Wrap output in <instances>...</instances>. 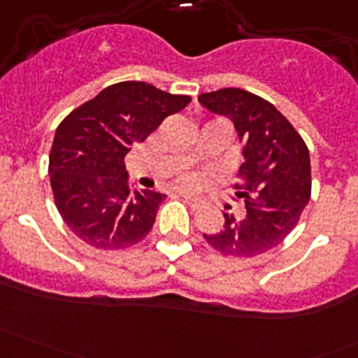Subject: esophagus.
I'll return each mask as SVG.
<instances>
[{
    "instance_id": "1",
    "label": "esophagus",
    "mask_w": 358,
    "mask_h": 358,
    "mask_svg": "<svg viewBox=\"0 0 358 358\" xmlns=\"http://www.w3.org/2000/svg\"><path fill=\"white\" fill-rule=\"evenodd\" d=\"M182 197H183V199H185L187 202H189L190 208L197 209V208H201V206H202V201H201V199H197V197L190 196V194H182Z\"/></svg>"
}]
</instances>
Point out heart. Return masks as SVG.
Returning a JSON list of instances; mask_svg holds the SVG:
<instances>
[{
    "instance_id": "heart-1",
    "label": "heart",
    "mask_w": 358,
    "mask_h": 358,
    "mask_svg": "<svg viewBox=\"0 0 358 358\" xmlns=\"http://www.w3.org/2000/svg\"><path fill=\"white\" fill-rule=\"evenodd\" d=\"M180 182H182V183H183V185H190V183H192V180H190V178H189V176H183V178H182V180H180Z\"/></svg>"
}]
</instances>
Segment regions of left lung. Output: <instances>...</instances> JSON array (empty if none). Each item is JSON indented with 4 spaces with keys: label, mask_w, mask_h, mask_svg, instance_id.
I'll list each match as a JSON object with an SVG mask.
<instances>
[{
    "label": "left lung",
    "mask_w": 358,
    "mask_h": 358,
    "mask_svg": "<svg viewBox=\"0 0 358 358\" xmlns=\"http://www.w3.org/2000/svg\"><path fill=\"white\" fill-rule=\"evenodd\" d=\"M206 109L232 119L244 162L234 183L244 216L223 213L225 223L206 243L225 256L255 258L279 246L298 225L312 196V169L305 140L273 103L241 88L202 93Z\"/></svg>",
    "instance_id": "1"
}]
</instances>
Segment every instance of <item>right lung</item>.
Masks as SVG:
<instances>
[{
  "label": "right lung",
  "mask_w": 358,
  "mask_h": 358,
  "mask_svg": "<svg viewBox=\"0 0 358 358\" xmlns=\"http://www.w3.org/2000/svg\"><path fill=\"white\" fill-rule=\"evenodd\" d=\"M190 100L149 83L122 81L64 117L50 150V183L64 223L83 243L124 249L149 236L166 196L133 190L124 157Z\"/></svg>",
  "instance_id": "1"
}]
</instances>
